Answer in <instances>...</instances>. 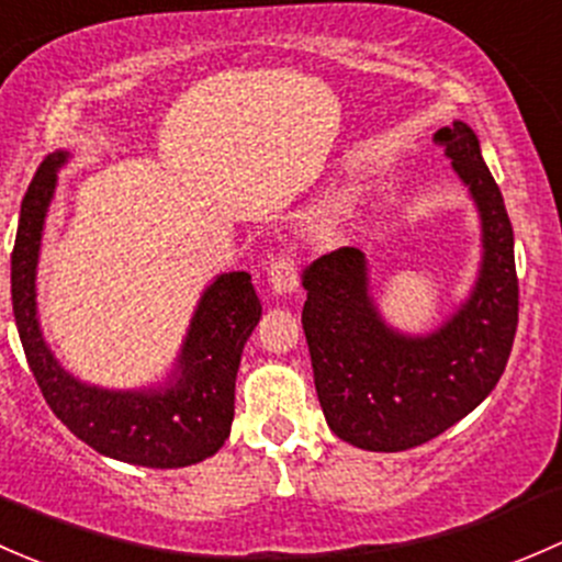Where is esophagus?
I'll list each match as a JSON object with an SVG mask.
<instances>
[{
	"label": "esophagus",
	"mask_w": 562,
	"mask_h": 562,
	"mask_svg": "<svg viewBox=\"0 0 562 562\" xmlns=\"http://www.w3.org/2000/svg\"><path fill=\"white\" fill-rule=\"evenodd\" d=\"M270 286L276 294H292L297 289V262L292 257H279L270 265Z\"/></svg>",
	"instance_id": "obj_1"
}]
</instances>
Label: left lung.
Here are the masks:
<instances>
[{
  "mask_svg": "<svg viewBox=\"0 0 562 562\" xmlns=\"http://www.w3.org/2000/svg\"><path fill=\"white\" fill-rule=\"evenodd\" d=\"M482 218V268L473 292L430 335L381 319L360 248H338L305 268L303 329L329 430L368 452H403L471 414L506 370L519 316L514 233L479 137L462 121L436 132Z\"/></svg>",
  "mask_w": 562,
  "mask_h": 562,
  "instance_id": "8db88e82",
  "label": "left lung"
}]
</instances>
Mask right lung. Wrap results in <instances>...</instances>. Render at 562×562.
I'll return each instance as SVG.
<instances>
[{
  "instance_id": "add662e5",
  "label": "right lung",
  "mask_w": 562,
  "mask_h": 562,
  "mask_svg": "<svg viewBox=\"0 0 562 562\" xmlns=\"http://www.w3.org/2000/svg\"><path fill=\"white\" fill-rule=\"evenodd\" d=\"M69 159L54 151L34 172L21 202L10 257V292L23 355L50 411L69 432L113 460L183 468L216 454L235 416V379L248 335L262 316L251 276L222 273L202 292L176 370L165 386L102 390L75 379L48 349L37 319V259L56 172Z\"/></svg>"
}]
</instances>
